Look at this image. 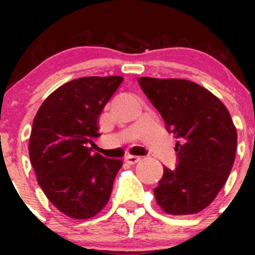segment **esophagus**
Segmentation results:
<instances>
[{
  "label": "esophagus",
  "instance_id": "esophagus-1",
  "mask_svg": "<svg viewBox=\"0 0 255 255\" xmlns=\"http://www.w3.org/2000/svg\"><path fill=\"white\" fill-rule=\"evenodd\" d=\"M140 159H141V158L136 157V156H127V157L125 158V162L127 163V164L133 165V164H135V163L139 162Z\"/></svg>",
  "mask_w": 255,
  "mask_h": 255
}]
</instances>
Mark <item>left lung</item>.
I'll return each mask as SVG.
<instances>
[{
    "mask_svg": "<svg viewBox=\"0 0 255 255\" xmlns=\"http://www.w3.org/2000/svg\"><path fill=\"white\" fill-rule=\"evenodd\" d=\"M178 139L176 168H165L153 189L169 215L200 212L215 200L234 165L238 133L225 105L200 85L184 79H137Z\"/></svg>",
    "mask_w": 255,
    "mask_h": 255,
    "instance_id": "obj_1",
    "label": "left lung"
}]
</instances>
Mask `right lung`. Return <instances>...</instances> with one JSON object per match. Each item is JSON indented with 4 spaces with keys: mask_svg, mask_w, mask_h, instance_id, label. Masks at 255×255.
Returning <instances> with one entry per match:
<instances>
[{
    "mask_svg": "<svg viewBox=\"0 0 255 255\" xmlns=\"http://www.w3.org/2000/svg\"><path fill=\"white\" fill-rule=\"evenodd\" d=\"M124 78H79L58 87L34 116L28 142L38 184L68 217L89 219L104 209L121 159L92 153L98 119Z\"/></svg>",
    "mask_w": 255,
    "mask_h": 255,
    "instance_id": "right-lung-1",
    "label": "right lung"
}]
</instances>
